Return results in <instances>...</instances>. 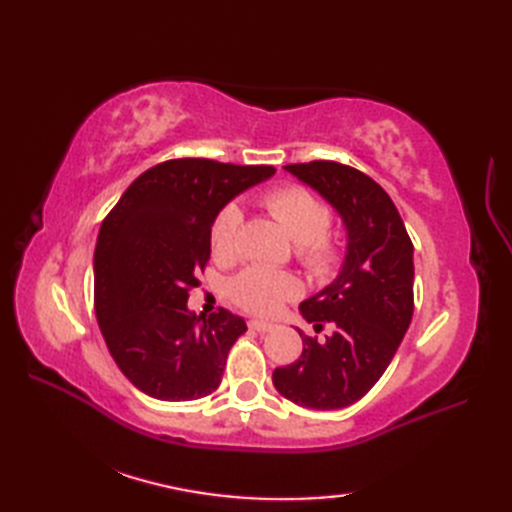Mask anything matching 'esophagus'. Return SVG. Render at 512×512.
Here are the masks:
<instances>
[{
    "mask_svg": "<svg viewBox=\"0 0 512 512\" xmlns=\"http://www.w3.org/2000/svg\"><path fill=\"white\" fill-rule=\"evenodd\" d=\"M248 328H250V330H255V332H270V330L275 328V323L253 319V321H248Z\"/></svg>",
    "mask_w": 512,
    "mask_h": 512,
    "instance_id": "1",
    "label": "esophagus"
}]
</instances>
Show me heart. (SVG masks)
Listing matches in <instances>:
<instances>
[{
	"label": "heart",
	"instance_id": "obj_1",
	"mask_svg": "<svg viewBox=\"0 0 512 512\" xmlns=\"http://www.w3.org/2000/svg\"><path fill=\"white\" fill-rule=\"evenodd\" d=\"M266 211L286 228L301 266L312 277H330L341 264V248L328 235L332 211L319 195L303 187H284L264 198ZM239 226L242 211L226 204L211 224V250L220 262H233L239 255ZM299 295L297 279L268 268H246L231 284V297L253 314H273L284 301Z\"/></svg>",
	"mask_w": 512,
	"mask_h": 512
}]
</instances>
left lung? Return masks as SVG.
Wrapping results in <instances>:
<instances>
[{"mask_svg": "<svg viewBox=\"0 0 512 512\" xmlns=\"http://www.w3.org/2000/svg\"><path fill=\"white\" fill-rule=\"evenodd\" d=\"M341 215L347 253L330 286L299 306L323 341L299 336L303 352L277 367L273 385L295 405L330 411L361 400L385 374L413 314V244L385 189L332 160L286 165Z\"/></svg>", "mask_w": 512, "mask_h": 512, "instance_id": "8db88e82", "label": "left lung"}]
</instances>
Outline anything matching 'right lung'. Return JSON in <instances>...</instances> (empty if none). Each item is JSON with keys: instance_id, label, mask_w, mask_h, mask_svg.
I'll return each instance as SVG.
<instances>
[{"instance_id": "right-lung-1", "label": "right lung", "mask_w": 512, "mask_h": 512, "mask_svg": "<svg viewBox=\"0 0 512 512\" xmlns=\"http://www.w3.org/2000/svg\"><path fill=\"white\" fill-rule=\"evenodd\" d=\"M273 173L209 158L167 160L140 173L103 220L96 321L118 369L143 394L184 402L220 387L246 323L224 308L198 317L187 299L211 257L215 215Z\"/></svg>"}]
</instances>
